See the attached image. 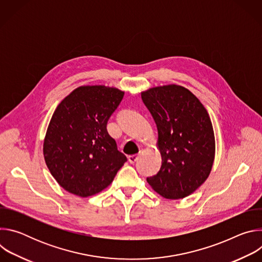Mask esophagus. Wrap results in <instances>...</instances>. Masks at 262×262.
I'll return each instance as SVG.
<instances>
[{"mask_svg":"<svg viewBox=\"0 0 262 262\" xmlns=\"http://www.w3.org/2000/svg\"><path fill=\"white\" fill-rule=\"evenodd\" d=\"M139 159V156H137V155H134V156H129L128 157V162L130 163V164H134V163H136L137 162V160Z\"/></svg>","mask_w":262,"mask_h":262,"instance_id":"esophagus-1","label":"esophagus"}]
</instances>
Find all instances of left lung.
<instances>
[{"instance_id":"1","label":"left lung","mask_w":262,"mask_h":262,"mask_svg":"<svg viewBox=\"0 0 262 262\" xmlns=\"http://www.w3.org/2000/svg\"><path fill=\"white\" fill-rule=\"evenodd\" d=\"M158 127L162 166L147 182L167 199L194 193L210 174L215 141L212 124L201 101L186 88L165 85L141 92Z\"/></svg>"}]
</instances>
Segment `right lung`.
<instances>
[{
  "label": "right lung",
  "mask_w": 262,
  "mask_h": 262,
  "mask_svg": "<svg viewBox=\"0 0 262 262\" xmlns=\"http://www.w3.org/2000/svg\"><path fill=\"white\" fill-rule=\"evenodd\" d=\"M123 95L114 87L81 86L56 107L45 137L43 157L65 191L82 198L95 195L107 188L126 162L106 130Z\"/></svg>",
  "instance_id": "right-lung-1"
}]
</instances>
